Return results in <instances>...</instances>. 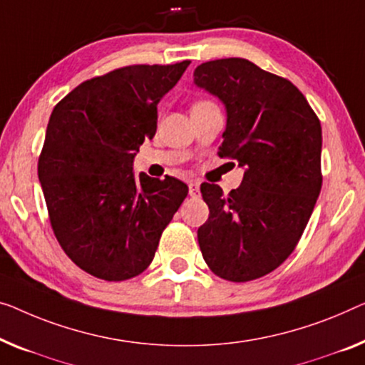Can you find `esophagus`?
Wrapping results in <instances>:
<instances>
[{
  "label": "esophagus",
  "mask_w": 365,
  "mask_h": 365,
  "mask_svg": "<svg viewBox=\"0 0 365 365\" xmlns=\"http://www.w3.org/2000/svg\"><path fill=\"white\" fill-rule=\"evenodd\" d=\"M188 192H190V197H198L200 183L198 182H190L188 183Z\"/></svg>",
  "instance_id": "1"
}]
</instances>
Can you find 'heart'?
Segmentation results:
<instances>
[{"instance_id":"b5f03b06","label":"heart","mask_w":365,"mask_h":365,"mask_svg":"<svg viewBox=\"0 0 365 365\" xmlns=\"http://www.w3.org/2000/svg\"><path fill=\"white\" fill-rule=\"evenodd\" d=\"M205 103H210V101H198V103H195V105H205ZM193 105V106H195Z\"/></svg>"}]
</instances>
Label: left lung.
<instances>
[{
    "mask_svg": "<svg viewBox=\"0 0 365 365\" xmlns=\"http://www.w3.org/2000/svg\"><path fill=\"white\" fill-rule=\"evenodd\" d=\"M195 85L225 103L217 155L246 168L230 195L201 183L210 208L198 244L211 272L249 282L295 251L322 192V124L290 80L246 58H217L195 68Z\"/></svg>",
    "mask_w": 365,
    "mask_h": 365,
    "instance_id": "obj_1",
    "label": "left lung"
}]
</instances>
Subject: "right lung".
Wrapping results in <instances>:
<instances>
[{
    "label": "right lung",
    "instance_id": "add662e5",
    "mask_svg": "<svg viewBox=\"0 0 365 365\" xmlns=\"http://www.w3.org/2000/svg\"><path fill=\"white\" fill-rule=\"evenodd\" d=\"M190 61L129 65L80 83L53 108L37 173L63 252L86 274L121 282L143 274L188 195L173 177L133 172L157 130V105Z\"/></svg>",
    "mask_w": 365,
    "mask_h": 365
}]
</instances>
